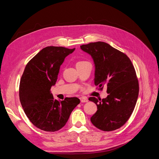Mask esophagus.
I'll list each match as a JSON object with an SVG mask.
<instances>
[{"label":"esophagus","mask_w":159,"mask_h":159,"mask_svg":"<svg viewBox=\"0 0 159 159\" xmlns=\"http://www.w3.org/2000/svg\"><path fill=\"white\" fill-rule=\"evenodd\" d=\"M80 101H81V103H87L88 102V99L86 98H81Z\"/></svg>","instance_id":"34e87169"}]
</instances>
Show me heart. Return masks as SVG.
Returning <instances> with one entry per match:
<instances>
[{"mask_svg": "<svg viewBox=\"0 0 159 159\" xmlns=\"http://www.w3.org/2000/svg\"><path fill=\"white\" fill-rule=\"evenodd\" d=\"M80 62H82V61H80ZM80 62H78V63H80Z\"/></svg>", "mask_w": 159, "mask_h": 159, "instance_id": "heart-1", "label": "heart"}]
</instances>
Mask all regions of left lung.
I'll return each mask as SVG.
<instances>
[{"mask_svg": "<svg viewBox=\"0 0 159 159\" xmlns=\"http://www.w3.org/2000/svg\"><path fill=\"white\" fill-rule=\"evenodd\" d=\"M95 64L94 84L107 87V97L102 100L89 98L98 110L91 117L93 125L103 131L116 130L125 123L135 107L139 82L131 60L127 55L103 42L80 46Z\"/></svg>", "mask_w": 159, "mask_h": 159, "instance_id": "8db88e82", "label": "left lung"}]
</instances>
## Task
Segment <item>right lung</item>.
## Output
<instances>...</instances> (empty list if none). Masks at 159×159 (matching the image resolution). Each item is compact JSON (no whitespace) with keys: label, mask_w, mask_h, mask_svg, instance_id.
<instances>
[{"label":"right lung","mask_w":159,"mask_h":159,"mask_svg":"<svg viewBox=\"0 0 159 159\" xmlns=\"http://www.w3.org/2000/svg\"><path fill=\"white\" fill-rule=\"evenodd\" d=\"M74 50L46 47L28 62L22 75L19 88L22 107L30 122L43 131L54 132L61 129L80 103L78 98L55 99L50 91L66 57Z\"/></svg>","instance_id":"1"}]
</instances>
